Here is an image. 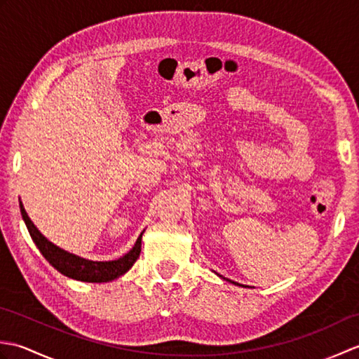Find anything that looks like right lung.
<instances>
[{
  "label": "right lung",
  "mask_w": 359,
  "mask_h": 359,
  "mask_svg": "<svg viewBox=\"0 0 359 359\" xmlns=\"http://www.w3.org/2000/svg\"><path fill=\"white\" fill-rule=\"evenodd\" d=\"M20 210H21V216L26 222L30 238H32V241L35 242L38 250L41 251V255L46 257V261H48L53 269H57L60 273L65 274L67 278L85 280V282H108L126 273L140 256L142 234L139 236V239H137L133 250L123 257L117 259V261H109V262L86 261V259L67 253V251L53 245L52 242H49L40 231L36 230V226L32 224V220L29 219L27 212L25 207H22L21 202H20Z\"/></svg>",
  "instance_id": "right-lung-1"
}]
</instances>
